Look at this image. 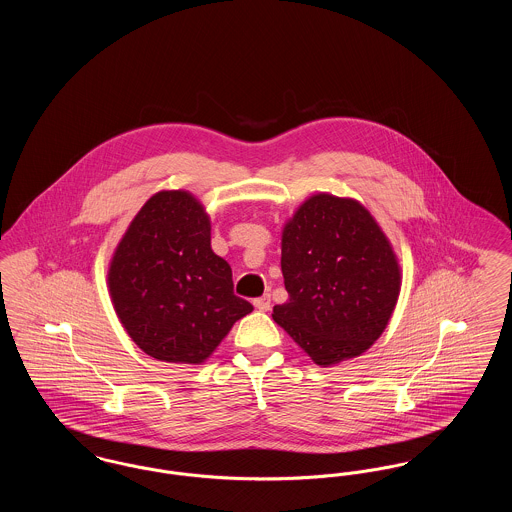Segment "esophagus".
<instances>
[{"label": "esophagus", "mask_w": 512, "mask_h": 512, "mask_svg": "<svg viewBox=\"0 0 512 512\" xmlns=\"http://www.w3.org/2000/svg\"><path fill=\"white\" fill-rule=\"evenodd\" d=\"M253 305H255L259 311H268V309H270V297H268V295L257 297V299L253 301Z\"/></svg>", "instance_id": "34e87169"}]
</instances>
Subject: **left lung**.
<instances>
[{"label": "left lung", "mask_w": 512, "mask_h": 512, "mask_svg": "<svg viewBox=\"0 0 512 512\" xmlns=\"http://www.w3.org/2000/svg\"><path fill=\"white\" fill-rule=\"evenodd\" d=\"M290 295L272 318L320 366L353 359L382 336L401 290L390 242L347 197H309L282 232Z\"/></svg>", "instance_id": "obj_1"}]
</instances>
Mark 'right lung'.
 <instances>
[{
    "instance_id": "add662e5",
    "label": "right lung",
    "mask_w": 512,
    "mask_h": 512,
    "mask_svg": "<svg viewBox=\"0 0 512 512\" xmlns=\"http://www.w3.org/2000/svg\"><path fill=\"white\" fill-rule=\"evenodd\" d=\"M107 282L128 336L165 363H203L253 311L211 249L209 215L182 190L147 199L115 249Z\"/></svg>"
}]
</instances>
